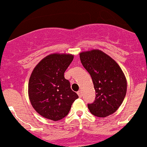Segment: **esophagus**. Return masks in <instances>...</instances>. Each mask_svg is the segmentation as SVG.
<instances>
[{"mask_svg":"<svg viewBox=\"0 0 147 147\" xmlns=\"http://www.w3.org/2000/svg\"><path fill=\"white\" fill-rule=\"evenodd\" d=\"M77 94H78V96H80V97H82V93L81 90H79V91L77 92Z\"/></svg>","mask_w":147,"mask_h":147,"instance_id":"34e87169","label":"esophagus"}]
</instances>
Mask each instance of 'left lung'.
I'll return each instance as SVG.
<instances>
[{"label": "left lung", "mask_w": 147, "mask_h": 147, "mask_svg": "<svg viewBox=\"0 0 147 147\" xmlns=\"http://www.w3.org/2000/svg\"><path fill=\"white\" fill-rule=\"evenodd\" d=\"M94 85L96 99L88 104L90 112L97 117H107L119 109L127 93V80L118 63L102 51L93 49L80 54Z\"/></svg>", "instance_id": "obj_1"}]
</instances>
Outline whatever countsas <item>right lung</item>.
Wrapping results in <instances>:
<instances>
[{
    "label": "right lung",
    "mask_w": 147,
    "mask_h": 147,
    "mask_svg": "<svg viewBox=\"0 0 147 147\" xmlns=\"http://www.w3.org/2000/svg\"><path fill=\"white\" fill-rule=\"evenodd\" d=\"M73 59L72 54L55 53L46 56L34 68L28 81V98L34 109L43 118L61 120L79 98L64 76Z\"/></svg>",
    "instance_id": "right-lung-1"
}]
</instances>
